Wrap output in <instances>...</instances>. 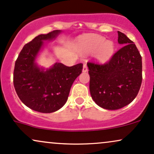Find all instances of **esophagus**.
<instances>
[{"label": "esophagus", "mask_w": 154, "mask_h": 154, "mask_svg": "<svg viewBox=\"0 0 154 154\" xmlns=\"http://www.w3.org/2000/svg\"><path fill=\"white\" fill-rule=\"evenodd\" d=\"M88 71V66L86 64L83 65V68H82V72H86Z\"/></svg>", "instance_id": "34e87169"}]
</instances>
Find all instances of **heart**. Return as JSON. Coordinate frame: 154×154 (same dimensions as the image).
<instances>
[{"label":"heart","instance_id":"obj_1","mask_svg":"<svg viewBox=\"0 0 154 154\" xmlns=\"http://www.w3.org/2000/svg\"><path fill=\"white\" fill-rule=\"evenodd\" d=\"M83 51L86 54L95 52L94 57L98 62L106 63L114 56L115 45L111 40L99 35H87L81 38Z\"/></svg>","mask_w":154,"mask_h":154}]
</instances>
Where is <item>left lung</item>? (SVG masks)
I'll return each instance as SVG.
<instances>
[{
    "mask_svg": "<svg viewBox=\"0 0 154 154\" xmlns=\"http://www.w3.org/2000/svg\"><path fill=\"white\" fill-rule=\"evenodd\" d=\"M118 43L123 46L109 62L87 63L92 98L108 110L119 109L131 103L142 82V57L136 45L119 31Z\"/></svg>",
    "mask_w": 154,
    "mask_h": 154,
    "instance_id": "obj_1",
    "label": "left lung"
}]
</instances>
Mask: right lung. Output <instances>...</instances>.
<instances>
[{
  "label": "right lung",
  "mask_w": 154,
  "mask_h": 154,
  "mask_svg": "<svg viewBox=\"0 0 154 154\" xmlns=\"http://www.w3.org/2000/svg\"><path fill=\"white\" fill-rule=\"evenodd\" d=\"M61 32L56 29L35 37L23 47L15 62V91L22 103L35 111L52 113L61 109L68 99L74 81L82 72V63L66 66L56 62L45 68L37 63L44 42L55 40Z\"/></svg>",
  "instance_id": "obj_1"
}]
</instances>
